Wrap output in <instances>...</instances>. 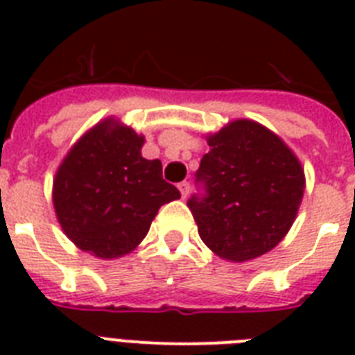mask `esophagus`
<instances>
[{
    "label": "esophagus",
    "mask_w": 355,
    "mask_h": 355,
    "mask_svg": "<svg viewBox=\"0 0 355 355\" xmlns=\"http://www.w3.org/2000/svg\"><path fill=\"white\" fill-rule=\"evenodd\" d=\"M178 189H180V195H182V199H186V197L189 195V182H186V180H184V182H180V184H178Z\"/></svg>",
    "instance_id": "esophagus-1"
}]
</instances>
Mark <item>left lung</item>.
<instances>
[{
    "instance_id": "obj_1",
    "label": "left lung",
    "mask_w": 355,
    "mask_h": 355,
    "mask_svg": "<svg viewBox=\"0 0 355 355\" xmlns=\"http://www.w3.org/2000/svg\"><path fill=\"white\" fill-rule=\"evenodd\" d=\"M188 208L200 239L228 261H248L284 239L302 202L306 178L293 150L269 128L236 119L208 136Z\"/></svg>"
}]
</instances>
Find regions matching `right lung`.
<instances>
[{
    "label": "right lung",
    "mask_w": 355,
    "mask_h": 355,
    "mask_svg": "<svg viewBox=\"0 0 355 355\" xmlns=\"http://www.w3.org/2000/svg\"><path fill=\"white\" fill-rule=\"evenodd\" d=\"M144 136L105 119L71 147L53 180L64 234L85 252L121 258L147 236L160 206L180 199L162 162L141 156Z\"/></svg>",
    "instance_id": "1"
}]
</instances>
